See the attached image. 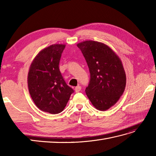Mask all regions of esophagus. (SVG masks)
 <instances>
[{
  "label": "esophagus",
  "instance_id": "obj_1",
  "mask_svg": "<svg viewBox=\"0 0 156 156\" xmlns=\"http://www.w3.org/2000/svg\"><path fill=\"white\" fill-rule=\"evenodd\" d=\"M81 87H80V86H77V87H76V88H75V92H80V90H81Z\"/></svg>",
  "mask_w": 156,
  "mask_h": 156
}]
</instances>
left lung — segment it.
Listing matches in <instances>:
<instances>
[{
    "instance_id": "8db88e82",
    "label": "left lung",
    "mask_w": 156,
    "mask_h": 156,
    "mask_svg": "<svg viewBox=\"0 0 156 156\" xmlns=\"http://www.w3.org/2000/svg\"><path fill=\"white\" fill-rule=\"evenodd\" d=\"M77 46L90 74L86 94L96 108L107 110L118 101L125 88L126 75L121 59L108 46L101 42L86 41Z\"/></svg>"
}]
</instances>
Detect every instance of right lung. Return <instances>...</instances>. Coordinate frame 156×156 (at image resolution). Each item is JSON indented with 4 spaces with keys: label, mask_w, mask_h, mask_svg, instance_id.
Returning <instances> with one entry per match:
<instances>
[{
    "label": "right lung",
    "mask_w": 156,
    "mask_h": 156,
    "mask_svg": "<svg viewBox=\"0 0 156 156\" xmlns=\"http://www.w3.org/2000/svg\"><path fill=\"white\" fill-rule=\"evenodd\" d=\"M65 45L55 44L43 49L33 61L28 74V88L34 103L42 111L61 112L74 90L66 83L59 69Z\"/></svg>",
    "instance_id": "right-lung-1"
}]
</instances>
